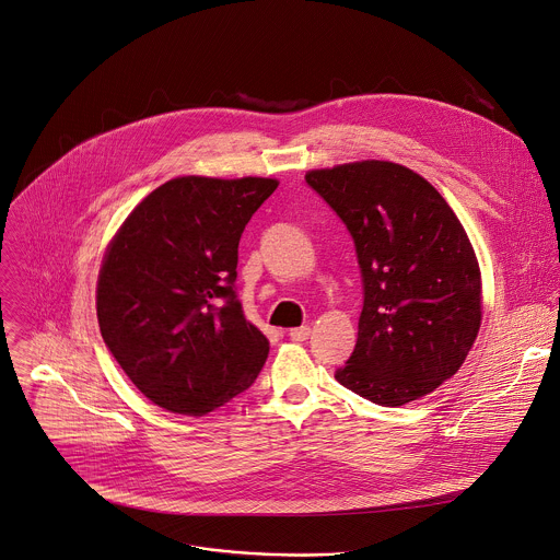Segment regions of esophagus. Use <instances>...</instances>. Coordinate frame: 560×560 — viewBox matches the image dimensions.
<instances>
[{"label":"esophagus","instance_id":"esophagus-1","mask_svg":"<svg viewBox=\"0 0 560 560\" xmlns=\"http://www.w3.org/2000/svg\"><path fill=\"white\" fill-rule=\"evenodd\" d=\"M290 338H292V340H296V342L307 340V338H310V327H307V325H301V327L290 329Z\"/></svg>","mask_w":560,"mask_h":560}]
</instances>
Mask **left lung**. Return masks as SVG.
I'll list each match as a JSON object with an SVG mask.
<instances>
[{
  "label": "left lung",
  "instance_id": "1",
  "mask_svg": "<svg viewBox=\"0 0 560 560\" xmlns=\"http://www.w3.org/2000/svg\"><path fill=\"white\" fill-rule=\"evenodd\" d=\"M347 226L362 277L358 340L336 381L381 407L418 400L466 360L481 275L453 209L411 168L362 160L305 175Z\"/></svg>",
  "mask_w": 560,
  "mask_h": 560
}]
</instances>
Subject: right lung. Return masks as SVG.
Masks as SVG:
<instances>
[{"instance_id":"add662e5","label":"right lung","mask_w":560,"mask_h":560,"mask_svg":"<svg viewBox=\"0 0 560 560\" xmlns=\"http://www.w3.org/2000/svg\"><path fill=\"white\" fill-rule=\"evenodd\" d=\"M277 186L270 177L168 179L109 244L96 288L98 327L153 405L205 416L257 381L270 347L237 299V248Z\"/></svg>"}]
</instances>
